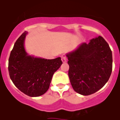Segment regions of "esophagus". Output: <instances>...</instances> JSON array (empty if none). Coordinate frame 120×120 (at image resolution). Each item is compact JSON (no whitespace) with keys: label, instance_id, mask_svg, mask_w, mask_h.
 <instances>
[{"label":"esophagus","instance_id":"esophagus-1","mask_svg":"<svg viewBox=\"0 0 120 120\" xmlns=\"http://www.w3.org/2000/svg\"><path fill=\"white\" fill-rule=\"evenodd\" d=\"M61 60H62L63 63H65V62H67V58H65V56H61Z\"/></svg>","mask_w":120,"mask_h":120}]
</instances>
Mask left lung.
I'll use <instances>...</instances> for the list:
<instances>
[{"mask_svg":"<svg viewBox=\"0 0 120 120\" xmlns=\"http://www.w3.org/2000/svg\"><path fill=\"white\" fill-rule=\"evenodd\" d=\"M68 76L76 93L88 96L103 87L112 69V51L101 36L82 43L66 54Z\"/></svg>","mask_w":120,"mask_h":120,"instance_id":"8db88e82","label":"left lung"}]
</instances>
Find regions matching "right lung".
Here are the masks:
<instances>
[{"mask_svg":"<svg viewBox=\"0 0 120 120\" xmlns=\"http://www.w3.org/2000/svg\"><path fill=\"white\" fill-rule=\"evenodd\" d=\"M27 32L15 43L8 61L10 78L20 91L30 97H38L46 93L52 78L62 65L60 57L47 59L29 55L24 47Z\"/></svg>","mask_w":120,"mask_h":120,"instance_id":"right-lung-1","label":"right lung"}]
</instances>
